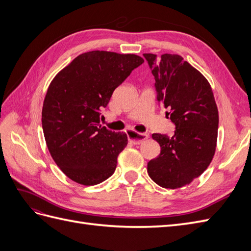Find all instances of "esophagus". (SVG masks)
Instances as JSON below:
<instances>
[{
	"mask_svg": "<svg viewBox=\"0 0 251 251\" xmlns=\"http://www.w3.org/2000/svg\"><path fill=\"white\" fill-rule=\"evenodd\" d=\"M126 135L128 141L132 142L133 144H141L149 137V135L146 133H135L133 131H127Z\"/></svg>",
	"mask_w": 251,
	"mask_h": 251,
	"instance_id": "1",
	"label": "esophagus"
}]
</instances>
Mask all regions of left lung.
I'll use <instances>...</instances> for the list:
<instances>
[{
  "mask_svg": "<svg viewBox=\"0 0 251 251\" xmlns=\"http://www.w3.org/2000/svg\"><path fill=\"white\" fill-rule=\"evenodd\" d=\"M155 77L157 101L176 126L170 137L153 134L161 151L148 163L151 179L164 188L189 184L215 155L219 114L207 79L178 54L144 53Z\"/></svg>",
  "mask_w": 251,
  "mask_h": 251,
  "instance_id": "obj_1",
  "label": "left lung"
}]
</instances>
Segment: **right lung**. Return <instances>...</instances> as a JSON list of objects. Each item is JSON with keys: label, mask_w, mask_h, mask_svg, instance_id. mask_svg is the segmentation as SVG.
<instances>
[{"label": "right lung", "mask_w": 251, "mask_h": 251, "mask_svg": "<svg viewBox=\"0 0 251 251\" xmlns=\"http://www.w3.org/2000/svg\"><path fill=\"white\" fill-rule=\"evenodd\" d=\"M143 62L135 54L90 51L51 81L43 104V132L53 160L71 180L96 185L115 172L127 137L101 126L100 110Z\"/></svg>", "instance_id": "obj_1"}]
</instances>
